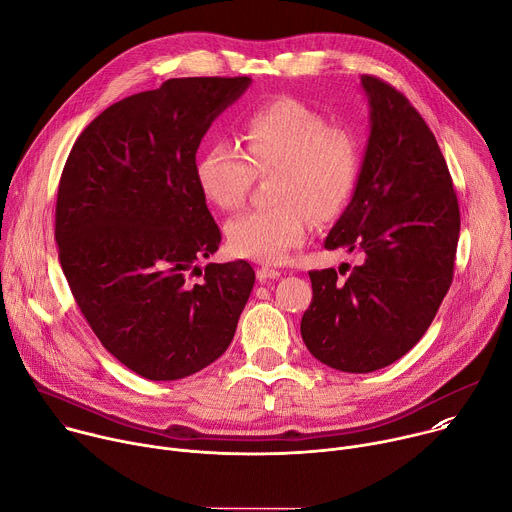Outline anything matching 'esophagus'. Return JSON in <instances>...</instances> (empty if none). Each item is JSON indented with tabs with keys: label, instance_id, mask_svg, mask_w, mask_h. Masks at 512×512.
<instances>
[{
	"label": "esophagus",
	"instance_id": "1",
	"mask_svg": "<svg viewBox=\"0 0 512 512\" xmlns=\"http://www.w3.org/2000/svg\"><path fill=\"white\" fill-rule=\"evenodd\" d=\"M281 275V271L273 269V267H257V279L259 281H267V279H277Z\"/></svg>",
	"mask_w": 512,
	"mask_h": 512
}]
</instances>
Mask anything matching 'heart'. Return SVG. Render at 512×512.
<instances>
[{"instance_id":"b5f03b06","label":"heart","mask_w":512,"mask_h":512,"mask_svg":"<svg viewBox=\"0 0 512 512\" xmlns=\"http://www.w3.org/2000/svg\"><path fill=\"white\" fill-rule=\"evenodd\" d=\"M245 154L216 141L194 166L202 196L221 210L239 208L255 174H273L269 208L243 212L225 225L231 251L239 257L281 263L310 231V214L330 221L350 202L360 180V150L346 131L304 103L281 97L255 107L241 131Z\"/></svg>"}]
</instances>
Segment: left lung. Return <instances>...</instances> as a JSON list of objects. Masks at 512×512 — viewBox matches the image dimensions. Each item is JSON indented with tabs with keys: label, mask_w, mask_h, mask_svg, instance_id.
<instances>
[{
	"label": "left lung",
	"mask_w": 512,
	"mask_h": 512,
	"mask_svg": "<svg viewBox=\"0 0 512 512\" xmlns=\"http://www.w3.org/2000/svg\"><path fill=\"white\" fill-rule=\"evenodd\" d=\"M371 133L350 204L324 241L358 265L310 271L302 318L308 350L342 373H373L407 354L454 277L460 208L452 176L417 109L389 83L362 75ZM341 274L346 271L340 267Z\"/></svg>",
	"instance_id": "8db88e82"
}]
</instances>
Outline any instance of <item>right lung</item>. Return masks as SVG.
Listing matches in <instances>:
<instances>
[{
  "instance_id": "1",
  "label": "right lung",
  "mask_w": 512,
  "mask_h": 512,
  "mask_svg": "<svg viewBox=\"0 0 512 512\" xmlns=\"http://www.w3.org/2000/svg\"><path fill=\"white\" fill-rule=\"evenodd\" d=\"M249 85L188 77L131 95L87 125L64 164L54 229L64 277L101 344L150 381L214 362L251 296L247 261L198 267L221 231L194 176L204 133Z\"/></svg>"
}]
</instances>
